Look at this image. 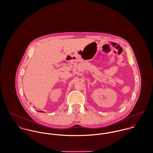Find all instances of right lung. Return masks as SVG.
I'll return each mask as SVG.
<instances>
[{
    "mask_svg": "<svg viewBox=\"0 0 153 153\" xmlns=\"http://www.w3.org/2000/svg\"><path fill=\"white\" fill-rule=\"evenodd\" d=\"M38 112H42V111H38Z\"/></svg>",
    "mask_w": 153,
    "mask_h": 153,
    "instance_id": "add662e5",
    "label": "right lung"
}]
</instances>
